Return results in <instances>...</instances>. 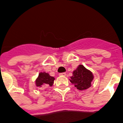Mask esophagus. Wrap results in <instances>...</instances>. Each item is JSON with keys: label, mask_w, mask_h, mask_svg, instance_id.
I'll list each match as a JSON object with an SVG mask.
<instances>
[{"label": "esophagus", "mask_w": 123, "mask_h": 123, "mask_svg": "<svg viewBox=\"0 0 123 123\" xmlns=\"http://www.w3.org/2000/svg\"><path fill=\"white\" fill-rule=\"evenodd\" d=\"M59 75V76H65L66 73H61Z\"/></svg>", "instance_id": "esophagus-1"}]
</instances>
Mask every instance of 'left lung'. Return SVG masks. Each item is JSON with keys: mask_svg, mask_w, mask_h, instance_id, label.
I'll list each match as a JSON object with an SVG mask.
<instances>
[{"mask_svg": "<svg viewBox=\"0 0 123 123\" xmlns=\"http://www.w3.org/2000/svg\"><path fill=\"white\" fill-rule=\"evenodd\" d=\"M93 75L91 71L86 69L83 65H79L73 72V76L69 80L72 84H75L77 89H87L91 86V82L93 80Z\"/></svg>", "mask_w": 123, "mask_h": 123, "instance_id": "8db88e82", "label": "left lung"}]
</instances>
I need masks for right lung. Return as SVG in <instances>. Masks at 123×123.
<instances>
[{
  "label": "right lung",
  "instance_id": "obj_1",
  "mask_svg": "<svg viewBox=\"0 0 123 123\" xmlns=\"http://www.w3.org/2000/svg\"><path fill=\"white\" fill-rule=\"evenodd\" d=\"M55 78L51 77L46 72L40 73L36 80V85L37 87L41 88L45 86H52L54 84Z\"/></svg>",
  "mask_w": 123,
  "mask_h": 123
}]
</instances>
